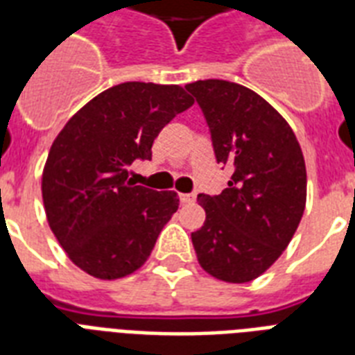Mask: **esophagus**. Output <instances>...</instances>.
<instances>
[{
  "mask_svg": "<svg viewBox=\"0 0 355 355\" xmlns=\"http://www.w3.org/2000/svg\"><path fill=\"white\" fill-rule=\"evenodd\" d=\"M195 199H197L195 193H180V200H182L184 205H191V202H195Z\"/></svg>",
  "mask_w": 355,
  "mask_h": 355,
  "instance_id": "obj_1",
  "label": "esophagus"
}]
</instances>
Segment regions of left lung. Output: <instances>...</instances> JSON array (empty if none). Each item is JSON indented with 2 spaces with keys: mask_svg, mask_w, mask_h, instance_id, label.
Listing matches in <instances>:
<instances>
[{
  "mask_svg": "<svg viewBox=\"0 0 355 355\" xmlns=\"http://www.w3.org/2000/svg\"><path fill=\"white\" fill-rule=\"evenodd\" d=\"M186 90L205 114L217 164L234 169L221 195L197 197L206 221L191 241L208 275L245 284L263 275L297 232L306 206L302 149L256 92L219 79Z\"/></svg>",
  "mask_w": 355,
  "mask_h": 355,
  "instance_id": "obj_1",
  "label": "left lung"
}]
</instances>
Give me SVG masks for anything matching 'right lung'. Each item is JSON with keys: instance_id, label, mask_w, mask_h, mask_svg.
<instances>
[{"instance_id": "right-lung-1", "label": "right lung", "mask_w": 355, "mask_h": 355, "mask_svg": "<svg viewBox=\"0 0 355 355\" xmlns=\"http://www.w3.org/2000/svg\"><path fill=\"white\" fill-rule=\"evenodd\" d=\"M193 99L177 85L123 83L80 108L53 141L42 175L47 221L79 269L101 280L147 261L178 210L175 191L134 186L128 166Z\"/></svg>"}]
</instances>
